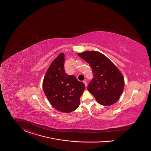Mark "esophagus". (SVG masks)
Instances as JSON below:
<instances>
[{"label": "esophagus", "instance_id": "obj_1", "mask_svg": "<svg viewBox=\"0 0 151 151\" xmlns=\"http://www.w3.org/2000/svg\"><path fill=\"white\" fill-rule=\"evenodd\" d=\"M83 82L85 83V86H86V87H87V82H86V81H83Z\"/></svg>", "mask_w": 151, "mask_h": 151}]
</instances>
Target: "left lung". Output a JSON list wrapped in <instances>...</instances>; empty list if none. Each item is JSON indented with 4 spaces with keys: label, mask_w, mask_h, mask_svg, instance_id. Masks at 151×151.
<instances>
[{
    "label": "left lung",
    "mask_w": 151,
    "mask_h": 151,
    "mask_svg": "<svg viewBox=\"0 0 151 151\" xmlns=\"http://www.w3.org/2000/svg\"><path fill=\"white\" fill-rule=\"evenodd\" d=\"M78 55L88 62L93 77L88 90L102 105L109 106L119 100L124 88V80L117 68L98 51H85Z\"/></svg>",
    "instance_id": "obj_1"
}]
</instances>
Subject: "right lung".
<instances>
[{"mask_svg":"<svg viewBox=\"0 0 151 151\" xmlns=\"http://www.w3.org/2000/svg\"><path fill=\"white\" fill-rule=\"evenodd\" d=\"M65 55L60 54L47 69L43 82L44 93L51 105L58 111L70 113L80 105L85 84L65 70Z\"/></svg>","mask_w":151,"mask_h":151,"instance_id":"right-lung-1","label":"right lung"}]
</instances>
